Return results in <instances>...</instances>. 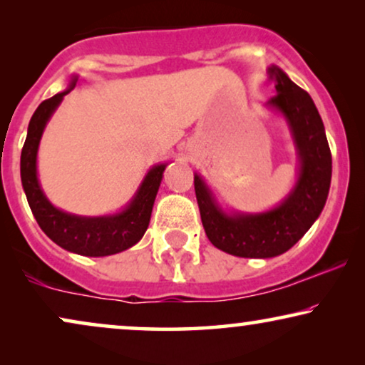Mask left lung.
<instances>
[{"label": "left lung", "instance_id": "obj_1", "mask_svg": "<svg viewBox=\"0 0 365 365\" xmlns=\"http://www.w3.org/2000/svg\"><path fill=\"white\" fill-rule=\"evenodd\" d=\"M267 79L276 96L266 106L286 119L297 153V179L287 196L264 212L224 211L206 181L194 174L206 236L212 246L237 257L269 259L289 251L321 216L331 187V149L312 98L274 64Z\"/></svg>", "mask_w": 365, "mask_h": 365}]
</instances>
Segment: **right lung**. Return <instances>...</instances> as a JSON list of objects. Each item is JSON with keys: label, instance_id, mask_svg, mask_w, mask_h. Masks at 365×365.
Returning a JSON list of instances; mask_svg holds the SVG:
<instances>
[{"label": "right lung", "instance_id": "1", "mask_svg": "<svg viewBox=\"0 0 365 365\" xmlns=\"http://www.w3.org/2000/svg\"><path fill=\"white\" fill-rule=\"evenodd\" d=\"M76 83L78 76L73 74L69 86L43 101L31 116L21 151V184L34 219L53 242L79 256L104 257L126 251L141 241L149 226L154 199L168 164H156L149 169L131 201L116 214L78 216L53 206L38 179V148L53 113Z\"/></svg>", "mask_w": 365, "mask_h": 365}]
</instances>
